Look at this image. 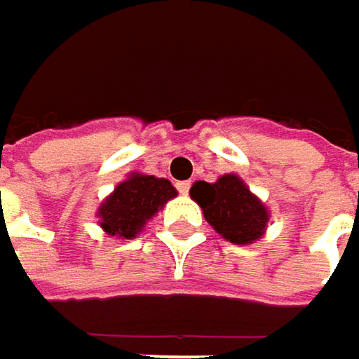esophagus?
Masks as SVG:
<instances>
[{
	"label": "esophagus",
	"instance_id": "obj_1",
	"mask_svg": "<svg viewBox=\"0 0 359 359\" xmlns=\"http://www.w3.org/2000/svg\"><path fill=\"white\" fill-rule=\"evenodd\" d=\"M177 189H179L180 195H187L191 189V180H180V182H177Z\"/></svg>",
	"mask_w": 359,
	"mask_h": 359
}]
</instances>
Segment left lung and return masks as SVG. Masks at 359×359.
<instances>
[{
	"instance_id": "8db88e82",
	"label": "left lung",
	"mask_w": 359,
	"mask_h": 359,
	"mask_svg": "<svg viewBox=\"0 0 359 359\" xmlns=\"http://www.w3.org/2000/svg\"><path fill=\"white\" fill-rule=\"evenodd\" d=\"M191 197L212 229L235 245H251L266 235L270 212L237 175H222L216 182L197 180Z\"/></svg>"
}]
</instances>
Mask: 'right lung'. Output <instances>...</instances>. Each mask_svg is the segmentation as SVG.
Here are the masks:
<instances>
[{"label": "right lung", "instance_id": "1", "mask_svg": "<svg viewBox=\"0 0 359 359\" xmlns=\"http://www.w3.org/2000/svg\"><path fill=\"white\" fill-rule=\"evenodd\" d=\"M177 197V189L166 179L130 172L100 203V226L109 237L135 239L143 226Z\"/></svg>", "mask_w": 359, "mask_h": 359}]
</instances>
